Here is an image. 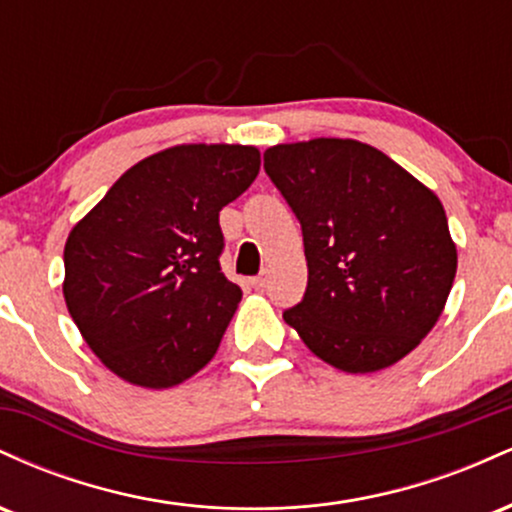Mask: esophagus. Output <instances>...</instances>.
I'll return each mask as SVG.
<instances>
[{
  "label": "esophagus",
  "instance_id": "34e87169",
  "mask_svg": "<svg viewBox=\"0 0 512 512\" xmlns=\"http://www.w3.org/2000/svg\"><path fill=\"white\" fill-rule=\"evenodd\" d=\"M267 279H269V276H267V272H262V274H257L255 276V279H252V286H255V289H264V286H267Z\"/></svg>",
  "mask_w": 512,
  "mask_h": 512
}]
</instances>
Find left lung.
<instances>
[{
    "mask_svg": "<svg viewBox=\"0 0 512 512\" xmlns=\"http://www.w3.org/2000/svg\"><path fill=\"white\" fill-rule=\"evenodd\" d=\"M264 170L301 223L308 260V286L284 320L346 373L407 356L438 322L457 272L440 199L354 139L272 146Z\"/></svg>",
    "mask_w": 512,
    "mask_h": 512,
    "instance_id": "obj_1",
    "label": "left lung"
}]
</instances>
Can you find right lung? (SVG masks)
Segmentation results:
<instances>
[{
	"mask_svg": "<svg viewBox=\"0 0 512 512\" xmlns=\"http://www.w3.org/2000/svg\"><path fill=\"white\" fill-rule=\"evenodd\" d=\"M257 173L255 146H173L129 168L72 228L64 301L122 380L173 387L216 354L243 298L221 272L219 211Z\"/></svg>",
	"mask_w": 512,
	"mask_h": 512,
	"instance_id": "1",
	"label": "right lung"
}]
</instances>
